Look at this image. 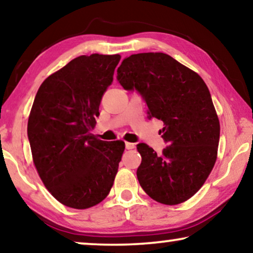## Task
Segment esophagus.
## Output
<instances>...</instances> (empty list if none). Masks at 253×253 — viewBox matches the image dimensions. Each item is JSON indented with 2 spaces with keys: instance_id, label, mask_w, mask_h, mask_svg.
Masks as SVG:
<instances>
[{
  "instance_id": "1",
  "label": "esophagus",
  "mask_w": 253,
  "mask_h": 253,
  "mask_svg": "<svg viewBox=\"0 0 253 253\" xmlns=\"http://www.w3.org/2000/svg\"><path fill=\"white\" fill-rule=\"evenodd\" d=\"M126 150H132V148L136 147V145H134L133 143H129V141H126Z\"/></svg>"
}]
</instances>
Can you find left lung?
<instances>
[{
	"mask_svg": "<svg viewBox=\"0 0 253 253\" xmlns=\"http://www.w3.org/2000/svg\"><path fill=\"white\" fill-rule=\"evenodd\" d=\"M117 79L136 88L147 103L148 117L164 122L168 146L157 154L138 144L141 164L137 177L155 202L177 205L204 185L215 165L220 122L203 78L164 53H140L124 58Z\"/></svg>",
	"mask_w": 253,
	"mask_h": 253,
	"instance_id": "obj_1",
	"label": "left lung"
}]
</instances>
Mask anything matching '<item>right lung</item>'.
Here are the masks:
<instances>
[{"mask_svg":"<svg viewBox=\"0 0 253 253\" xmlns=\"http://www.w3.org/2000/svg\"><path fill=\"white\" fill-rule=\"evenodd\" d=\"M121 55H82L44 79L27 123L33 164L57 202L71 209L98 205L108 196L126 148L91 131Z\"/></svg>","mask_w":253,"mask_h":253,"instance_id":"obj_1","label":"right lung"}]
</instances>
